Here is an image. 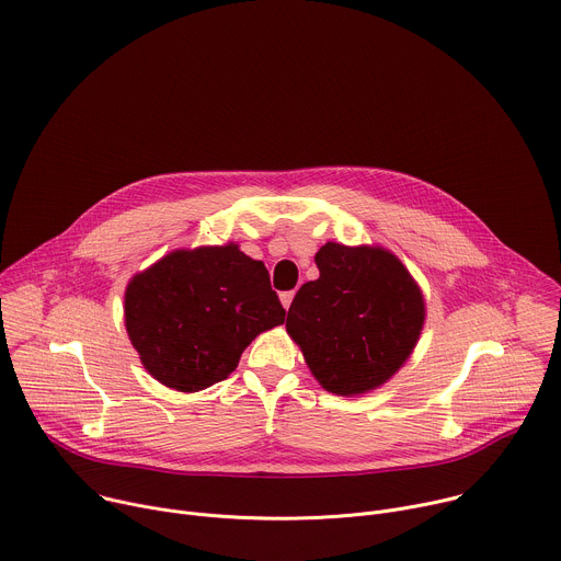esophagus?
<instances>
[{"label":"esophagus","mask_w":561,"mask_h":561,"mask_svg":"<svg viewBox=\"0 0 561 561\" xmlns=\"http://www.w3.org/2000/svg\"><path fill=\"white\" fill-rule=\"evenodd\" d=\"M279 299H282V306L288 310V308H290V304H293V299H295V290H286V293H282V295H279Z\"/></svg>","instance_id":"34e87169"}]
</instances>
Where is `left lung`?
Wrapping results in <instances>:
<instances>
[{"mask_svg": "<svg viewBox=\"0 0 561 561\" xmlns=\"http://www.w3.org/2000/svg\"><path fill=\"white\" fill-rule=\"evenodd\" d=\"M286 331L329 392L353 397L379 388L411 357L426 317L424 295L407 266L381 247L329 242L314 255Z\"/></svg>", "mask_w": 561, "mask_h": 561, "instance_id": "1", "label": "left lung"}]
</instances>
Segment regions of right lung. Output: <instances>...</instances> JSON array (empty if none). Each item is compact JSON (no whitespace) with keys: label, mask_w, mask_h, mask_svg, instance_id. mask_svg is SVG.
I'll use <instances>...</instances> for the list:
<instances>
[{"label":"right lung","mask_w":561,"mask_h":561,"mask_svg":"<svg viewBox=\"0 0 561 561\" xmlns=\"http://www.w3.org/2000/svg\"><path fill=\"white\" fill-rule=\"evenodd\" d=\"M284 314L266 266L232 242L169 253L137 273L124 297L126 331L144 368L182 392L226 379Z\"/></svg>","instance_id":"obj_1"}]
</instances>
